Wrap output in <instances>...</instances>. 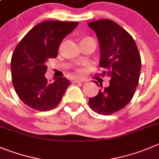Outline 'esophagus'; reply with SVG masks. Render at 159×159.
Segmentation results:
<instances>
[{
	"instance_id": "34e87169",
	"label": "esophagus",
	"mask_w": 159,
	"mask_h": 159,
	"mask_svg": "<svg viewBox=\"0 0 159 159\" xmlns=\"http://www.w3.org/2000/svg\"><path fill=\"white\" fill-rule=\"evenodd\" d=\"M83 81H85L84 79H81V78H75L73 80V83H78V82H83Z\"/></svg>"
}]
</instances>
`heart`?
Listing matches in <instances>:
<instances>
[{
	"label": "heart",
	"mask_w": 159,
	"mask_h": 159,
	"mask_svg": "<svg viewBox=\"0 0 159 159\" xmlns=\"http://www.w3.org/2000/svg\"><path fill=\"white\" fill-rule=\"evenodd\" d=\"M78 72H79L80 74H82V73H83V70H78Z\"/></svg>",
	"instance_id": "obj_1"
}]
</instances>
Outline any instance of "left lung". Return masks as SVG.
Instances as JSON below:
<instances>
[{
    "label": "left lung",
    "mask_w": 159,
    "mask_h": 159,
    "mask_svg": "<svg viewBox=\"0 0 159 159\" xmlns=\"http://www.w3.org/2000/svg\"><path fill=\"white\" fill-rule=\"evenodd\" d=\"M88 25L100 42L103 75L110 78L109 86L89 98V105L97 114L112 115L126 106L134 95L140 78V55L133 37L115 22L102 19Z\"/></svg>",
    "instance_id": "obj_1"
}]
</instances>
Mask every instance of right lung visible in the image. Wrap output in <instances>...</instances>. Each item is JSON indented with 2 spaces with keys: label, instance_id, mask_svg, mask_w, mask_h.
<instances>
[{
  "label": "right lung",
  "instance_id": "add662e5",
  "mask_svg": "<svg viewBox=\"0 0 159 159\" xmlns=\"http://www.w3.org/2000/svg\"><path fill=\"white\" fill-rule=\"evenodd\" d=\"M78 25V22H42L15 48L11 60L13 86L19 99L32 109L47 111L55 108L71 84L63 77L49 83L44 74L46 62L57 56L61 41Z\"/></svg>",
  "mask_w": 159,
  "mask_h": 159
}]
</instances>
